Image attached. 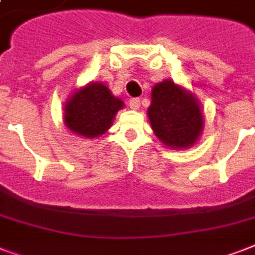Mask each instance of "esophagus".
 Returning <instances> with one entry per match:
<instances>
[{"instance_id": "obj_1", "label": "esophagus", "mask_w": 255, "mask_h": 255, "mask_svg": "<svg viewBox=\"0 0 255 255\" xmlns=\"http://www.w3.org/2000/svg\"><path fill=\"white\" fill-rule=\"evenodd\" d=\"M129 107H131L132 110H139V107H140L139 98H133V99L129 100Z\"/></svg>"}]
</instances>
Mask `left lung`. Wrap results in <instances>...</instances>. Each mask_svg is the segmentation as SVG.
<instances>
[{"mask_svg": "<svg viewBox=\"0 0 255 255\" xmlns=\"http://www.w3.org/2000/svg\"><path fill=\"white\" fill-rule=\"evenodd\" d=\"M148 118L160 141L174 149L194 145L204 128V115L196 96L170 79L152 88Z\"/></svg>", "mask_w": 255, "mask_h": 255, "instance_id": "8db88e82", "label": "left lung"}]
</instances>
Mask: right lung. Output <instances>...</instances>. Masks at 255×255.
I'll list each match as a JSON object with an SVG mask.
<instances>
[{
  "label": "right lung",
  "instance_id": "1",
  "mask_svg": "<svg viewBox=\"0 0 255 255\" xmlns=\"http://www.w3.org/2000/svg\"><path fill=\"white\" fill-rule=\"evenodd\" d=\"M124 106L107 86L91 82L73 92L65 104V124L78 136L95 139L110 129L116 112Z\"/></svg>",
  "mask_w": 255,
  "mask_h": 255
}]
</instances>
